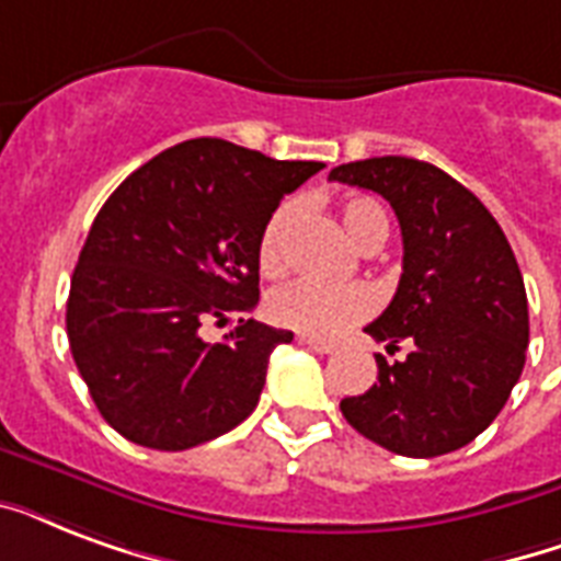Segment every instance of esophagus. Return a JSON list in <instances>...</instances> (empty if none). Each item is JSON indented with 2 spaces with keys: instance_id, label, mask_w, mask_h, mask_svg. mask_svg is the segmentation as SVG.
Listing matches in <instances>:
<instances>
[{
  "instance_id": "esophagus-1",
  "label": "esophagus",
  "mask_w": 561,
  "mask_h": 561,
  "mask_svg": "<svg viewBox=\"0 0 561 561\" xmlns=\"http://www.w3.org/2000/svg\"><path fill=\"white\" fill-rule=\"evenodd\" d=\"M297 341L302 343V346H308V350L320 352V355H332V352H334V343L323 341V337H308V334H299Z\"/></svg>"
}]
</instances>
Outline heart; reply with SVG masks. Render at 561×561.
Wrapping results in <instances>:
<instances>
[{
    "label": "heart",
    "instance_id": "1",
    "mask_svg": "<svg viewBox=\"0 0 561 561\" xmlns=\"http://www.w3.org/2000/svg\"><path fill=\"white\" fill-rule=\"evenodd\" d=\"M343 229L364 250L378 247L387 238L390 220L378 201L367 194H350L337 206ZM302 218V203L297 197L282 201L264 220L259 236V267L267 276L285 271L288 262L290 232ZM378 306V297L369 285H325V282L302 279L288 288H279L267 299V314L276 325L294 329L308 337H334L343 329L367 320Z\"/></svg>",
    "mask_w": 561,
    "mask_h": 561
}]
</instances>
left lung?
I'll return each instance as SVG.
<instances>
[{"mask_svg": "<svg viewBox=\"0 0 561 561\" xmlns=\"http://www.w3.org/2000/svg\"><path fill=\"white\" fill-rule=\"evenodd\" d=\"M329 180L381 194L404 244L396 297L364 332L408 355H375L378 381L343 399V416L401 457L457 451L495 422L527 358L530 314L513 247L492 211L431 162L373 157Z\"/></svg>", "mask_w": 561, "mask_h": 561, "instance_id": "obj_1", "label": "left lung"}]
</instances>
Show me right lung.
Instances as JSON below:
<instances>
[{
  "instance_id": "right-lung-1",
  "label": "right lung",
  "mask_w": 561,
  "mask_h": 561,
  "mask_svg": "<svg viewBox=\"0 0 561 561\" xmlns=\"http://www.w3.org/2000/svg\"><path fill=\"white\" fill-rule=\"evenodd\" d=\"M323 162L271 160L227 139L157 153L110 194L72 273L66 334L110 427L145 448L186 451L241 425L271 352L294 332L238 320L259 302V236Z\"/></svg>"
}]
</instances>
